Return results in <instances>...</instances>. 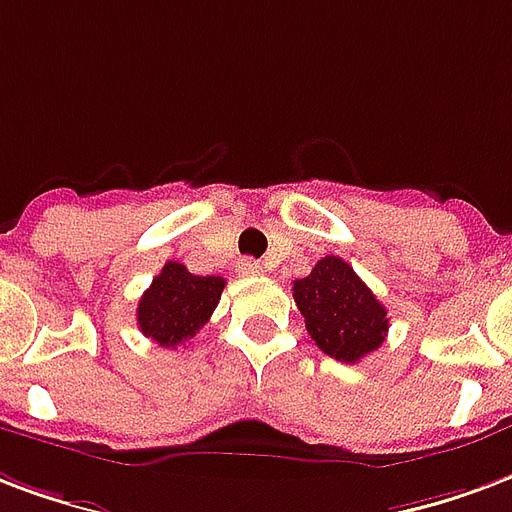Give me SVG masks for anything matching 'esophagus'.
<instances>
[{"mask_svg":"<svg viewBox=\"0 0 512 512\" xmlns=\"http://www.w3.org/2000/svg\"><path fill=\"white\" fill-rule=\"evenodd\" d=\"M236 271L241 276H260V274H263V266H260L257 260H241Z\"/></svg>","mask_w":512,"mask_h":512,"instance_id":"esophagus-1","label":"esophagus"}]
</instances>
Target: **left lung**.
Returning <instances> with one entry per match:
<instances>
[{
  "instance_id": "left-lung-1",
  "label": "left lung",
  "mask_w": 512,
  "mask_h": 512,
  "mask_svg": "<svg viewBox=\"0 0 512 512\" xmlns=\"http://www.w3.org/2000/svg\"><path fill=\"white\" fill-rule=\"evenodd\" d=\"M293 298L314 344L342 363H358L385 342L388 312L342 257L325 255L293 282Z\"/></svg>"
}]
</instances>
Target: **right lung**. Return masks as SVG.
<instances>
[{
	"label": "right lung",
	"mask_w": 512,
	"mask_h": 512,
	"mask_svg": "<svg viewBox=\"0 0 512 512\" xmlns=\"http://www.w3.org/2000/svg\"><path fill=\"white\" fill-rule=\"evenodd\" d=\"M225 290L222 276H195L170 260L138 304V328L160 347L189 342L208 323Z\"/></svg>",
	"instance_id": "obj_1"
}]
</instances>
